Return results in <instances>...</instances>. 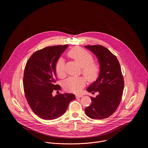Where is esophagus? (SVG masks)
Returning <instances> with one entry per match:
<instances>
[{
    "label": "esophagus",
    "instance_id": "esophagus-1",
    "mask_svg": "<svg viewBox=\"0 0 148 148\" xmlns=\"http://www.w3.org/2000/svg\"><path fill=\"white\" fill-rule=\"evenodd\" d=\"M82 97H83V95H82V94H77L76 95L77 98H81Z\"/></svg>",
    "mask_w": 148,
    "mask_h": 148
}]
</instances>
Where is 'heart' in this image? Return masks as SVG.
Masks as SVG:
<instances>
[{"instance_id": "obj_1", "label": "heart", "mask_w": 148, "mask_h": 148, "mask_svg": "<svg viewBox=\"0 0 148 148\" xmlns=\"http://www.w3.org/2000/svg\"><path fill=\"white\" fill-rule=\"evenodd\" d=\"M68 55L76 61L82 67V73L89 81H94L97 79L100 73V67L97 63L93 62L92 54L81 47H76L70 50ZM57 75L62 78L66 75V64L64 60L60 58L56 65ZM86 81L83 77H70L64 82V88L70 92L78 93L86 86Z\"/></svg>"}]
</instances>
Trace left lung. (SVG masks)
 <instances>
[{
    "label": "left lung",
    "mask_w": 148,
    "mask_h": 148,
    "mask_svg": "<svg viewBox=\"0 0 148 148\" xmlns=\"http://www.w3.org/2000/svg\"><path fill=\"white\" fill-rule=\"evenodd\" d=\"M84 47L97 56L100 67L98 78L87 89L90 92L97 91L98 95L91 97L92 103L85 112L91 119L107 118L118 107L123 94L124 81L119 62L115 55L102 46Z\"/></svg>",
    "instance_id": "1"
}]
</instances>
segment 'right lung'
Instances as JSON below:
<instances>
[{"label":"right lung","instance_id":"right-lung-1","mask_svg":"<svg viewBox=\"0 0 148 148\" xmlns=\"http://www.w3.org/2000/svg\"><path fill=\"white\" fill-rule=\"evenodd\" d=\"M68 45L46 47L34 53L27 61L24 71L23 87L30 107L38 117L52 120L65 113L69 103L75 99L73 94L53 96L56 85V65Z\"/></svg>","mask_w":148,"mask_h":148}]
</instances>
